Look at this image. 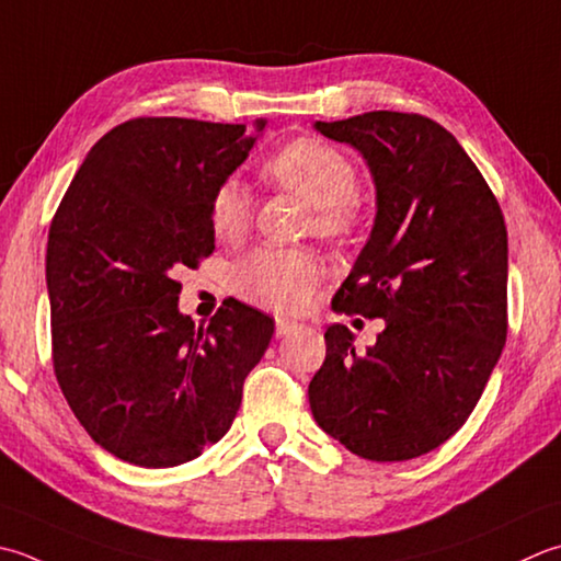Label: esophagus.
Segmentation results:
<instances>
[{
  "mask_svg": "<svg viewBox=\"0 0 561 561\" xmlns=\"http://www.w3.org/2000/svg\"><path fill=\"white\" fill-rule=\"evenodd\" d=\"M299 323L296 321H289V318H277V335L279 337H284V335H291V333H296L299 331Z\"/></svg>",
  "mask_w": 561,
  "mask_h": 561,
  "instance_id": "obj_1",
  "label": "esophagus"
}]
</instances>
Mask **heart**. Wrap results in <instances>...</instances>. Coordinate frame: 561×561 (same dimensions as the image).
I'll return each mask as SVG.
<instances>
[{
	"label": "heart",
	"mask_w": 561,
	"mask_h": 561,
	"mask_svg": "<svg viewBox=\"0 0 561 561\" xmlns=\"http://www.w3.org/2000/svg\"><path fill=\"white\" fill-rule=\"evenodd\" d=\"M265 174L313 206V228L318 236L340 238L353 233L359 211L353 202L357 172L343 152L323 140L301 138L284 146L267 160ZM211 230L224 243H236L250 226L252 196L238 178L216 186L208 204ZM321 262L311 252L294 248H257L233 265V289L250 304L272 311H299L311 301Z\"/></svg>",
	"instance_id": "obj_1"
}]
</instances>
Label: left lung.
<instances>
[{
	"label": "left lung",
	"instance_id": "8db88e82",
	"mask_svg": "<svg viewBox=\"0 0 561 561\" xmlns=\"http://www.w3.org/2000/svg\"><path fill=\"white\" fill-rule=\"evenodd\" d=\"M371 172L377 216L333 309L383 318L367 353L325 331L309 383L316 423L357 457L403 462L449 440L484 393L508 333V233L457 138L421 114L316 121Z\"/></svg>",
	"mask_w": 561,
	"mask_h": 561
}]
</instances>
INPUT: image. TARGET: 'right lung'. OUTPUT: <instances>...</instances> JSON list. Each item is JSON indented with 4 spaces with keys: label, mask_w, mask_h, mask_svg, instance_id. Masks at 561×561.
Returning <instances> with one entry per match:
<instances>
[{
    "label": "right lung",
    "mask_w": 561,
    "mask_h": 561,
    "mask_svg": "<svg viewBox=\"0 0 561 561\" xmlns=\"http://www.w3.org/2000/svg\"><path fill=\"white\" fill-rule=\"evenodd\" d=\"M265 121L134 118L87 152L48 233L53 367L72 413L136 467L190 462L221 440L274 321L236 299L196 328L174 272L214 252L208 204Z\"/></svg>",
    "instance_id": "add662e5"
}]
</instances>
